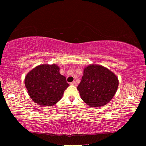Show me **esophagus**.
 <instances>
[{"instance_id": "1", "label": "esophagus", "mask_w": 146, "mask_h": 146, "mask_svg": "<svg viewBox=\"0 0 146 146\" xmlns=\"http://www.w3.org/2000/svg\"><path fill=\"white\" fill-rule=\"evenodd\" d=\"M70 84V85H74V86H76V85H77V83H76V82H75V81L71 82Z\"/></svg>"}]
</instances>
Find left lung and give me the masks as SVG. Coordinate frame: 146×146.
I'll return each mask as SVG.
<instances>
[{"mask_svg": "<svg viewBox=\"0 0 146 146\" xmlns=\"http://www.w3.org/2000/svg\"><path fill=\"white\" fill-rule=\"evenodd\" d=\"M118 85V78L111 70L100 65L92 64L84 69L77 90L88 105L99 107L112 99Z\"/></svg>", "mask_w": 146, "mask_h": 146, "instance_id": "1", "label": "left lung"}]
</instances>
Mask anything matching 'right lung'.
<instances>
[{"label": "right lung", "instance_id": "1", "mask_svg": "<svg viewBox=\"0 0 146 146\" xmlns=\"http://www.w3.org/2000/svg\"><path fill=\"white\" fill-rule=\"evenodd\" d=\"M59 70L56 64H42L27 74L25 85L35 102L42 106H52L61 99L69 85Z\"/></svg>", "mask_w": 146, "mask_h": 146}]
</instances>
